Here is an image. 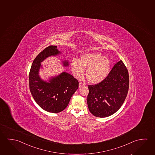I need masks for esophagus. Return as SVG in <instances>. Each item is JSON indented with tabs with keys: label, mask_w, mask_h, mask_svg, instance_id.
Masks as SVG:
<instances>
[{
	"label": "esophagus",
	"mask_w": 155,
	"mask_h": 155,
	"mask_svg": "<svg viewBox=\"0 0 155 155\" xmlns=\"http://www.w3.org/2000/svg\"><path fill=\"white\" fill-rule=\"evenodd\" d=\"M84 84H82V82H80L79 83V87H81L82 86H84Z\"/></svg>",
	"instance_id": "34e87169"
}]
</instances>
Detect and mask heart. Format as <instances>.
Segmentation results:
<instances>
[{
	"instance_id": "heart-1",
	"label": "heart",
	"mask_w": 155,
	"mask_h": 155,
	"mask_svg": "<svg viewBox=\"0 0 155 155\" xmlns=\"http://www.w3.org/2000/svg\"><path fill=\"white\" fill-rule=\"evenodd\" d=\"M71 68L74 76L79 78L87 68L86 78L89 83L97 84L106 79L110 69V61L108 58L97 52L81 54L80 59L71 61Z\"/></svg>"
}]
</instances>
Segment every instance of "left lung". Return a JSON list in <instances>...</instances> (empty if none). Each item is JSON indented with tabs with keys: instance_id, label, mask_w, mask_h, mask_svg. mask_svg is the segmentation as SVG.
<instances>
[{
	"instance_id": "8db88e82",
	"label": "left lung",
	"mask_w": 155,
	"mask_h": 155,
	"mask_svg": "<svg viewBox=\"0 0 155 155\" xmlns=\"http://www.w3.org/2000/svg\"><path fill=\"white\" fill-rule=\"evenodd\" d=\"M129 86L128 70L120 60L103 81L95 85H89L87 104L90 112L101 118L115 113L125 101Z\"/></svg>"
}]
</instances>
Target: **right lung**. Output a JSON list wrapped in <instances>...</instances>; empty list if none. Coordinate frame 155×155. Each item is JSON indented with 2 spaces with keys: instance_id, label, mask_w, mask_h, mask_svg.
<instances>
[{
  "instance_id": "right-lung-1",
  "label": "right lung",
  "mask_w": 155,
  "mask_h": 155,
  "mask_svg": "<svg viewBox=\"0 0 155 155\" xmlns=\"http://www.w3.org/2000/svg\"><path fill=\"white\" fill-rule=\"evenodd\" d=\"M61 52L57 46H50L38 55L32 63L29 74L30 91L36 103L45 111L58 113L66 108L71 96L79 87V82L67 72L50 78L45 81L39 75L42 68V62L52 56H57ZM64 67L69 66L68 60L62 61Z\"/></svg>"
}]
</instances>
